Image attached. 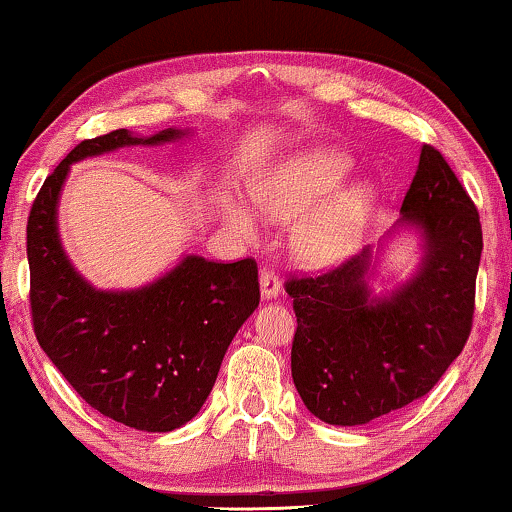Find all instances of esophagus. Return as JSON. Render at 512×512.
<instances>
[{
  "label": "esophagus",
  "mask_w": 512,
  "mask_h": 512,
  "mask_svg": "<svg viewBox=\"0 0 512 512\" xmlns=\"http://www.w3.org/2000/svg\"><path fill=\"white\" fill-rule=\"evenodd\" d=\"M280 291H282V282H280V277L275 275V272L272 270H261V296L265 298V301H272V298H277L280 296Z\"/></svg>",
  "instance_id": "obj_1"
}]
</instances>
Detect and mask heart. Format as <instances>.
Here are the masks:
<instances>
[{"label": "heart", "mask_w": 512, "mask_h": 512, "mask_svg": "<svg viewBox=\"0 0 512 512\" xmlns=\"http://www.w3.org/2000/svg\"><path fill=\"white\" fill-rule=\"evenodd\" d=\"M353 157L334 145H310L282 157L251 181V199L265 216L296 218L291 247L310 268H331L353 256L378 204L371 178L345 181ZM225 221L244 240H254L261 218L244 199L225 204Z\"/></svg>", "instance_id": "1"}]
</instances>
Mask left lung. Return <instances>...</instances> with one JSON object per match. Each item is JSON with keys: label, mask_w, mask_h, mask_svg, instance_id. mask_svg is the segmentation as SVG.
<instances>
[{"label": "left lung", "mask_w": 512, "mask_h": 512, "mask_svg": "<svg viewBox=\"0 0 512 512\" xmlns=\"http://www.w3.org/2000/svg\"><path fill=\"white\" fill-rule=\"evenodd\" d=\"M400 214L388 237L414 230L421 261L388 294L371 289L383 244L324 275L287 282L298 322L291 376L310 414L329 426H362L423 397L470 336L482 225L430 145L421 148Z\"/></svg>", "instance_id": "8db88e82"}]
</instances>
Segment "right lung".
<instances>
[{
	"label": "right lung",
	"mask_w": 512,
	"mask_h": 512,
	"mask_svg": "<svg viewBox=\"0 0 512 512\" xmlns=\"http://www.w3.org/2000/svg\"><path fill=\"white\" fill-rule=\"evenodd\" d=\"M190 131L129 129L82 141L53 169L28 218L30 308L37 341L91 407L112 421L169 433L197 416L237 329L258 308L256 261L183 256L155 282L103 291L79 275L58 232V199L75 162Z\"/></svg>",
	"instance_id": "obj_1"
}]
</instances>
